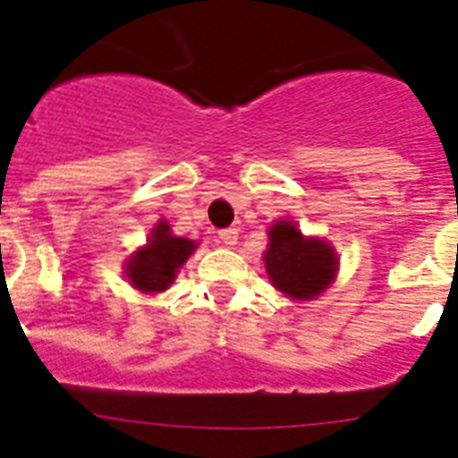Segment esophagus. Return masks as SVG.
Listing matches in <instances>:
<instances>
[{
	"instance_id": "esophagus-1",
	"label": "esophagus",
	"mask_w": 458,
	"mask_h": 458,
	"mask_svg": "<svg viewBox=\"0 0 458 458\" xmlns=\"http://www.w3.org/2000/svg\"><path fill=\"white\" fill-rule=\"evenodd\" d=\"M220 241L225 242V245H236L238 242V229H233V226H229V229H222L220 232Z\"/></svg>"
}]
</instances>
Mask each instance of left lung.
Returning <instances> with one entry per match:
<instances>
[{
  "instance_id": "1",
  "label": "left lung",
  "mask_w": 458,
  "mask_h": 458,
  "mask_svg": "<svg viewBox=\"0 0 458 458\" xmlns=\"http://www.w3.org/2000/svg\"><path fill=\"white\" fill-rule=\"evenodd\" d=\"M264 264L279 293L293 301H314L335 282L339 261L330 242L302 236L291 220H277L268 229Z\"/></svg>"
}]
</instances>
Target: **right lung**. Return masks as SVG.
I'll use <instances>...</instances> for the list:
<instances>
[{"mask_svg":"<svg viewBox=\"0 0 458 458\" xmlns=\"http://www.w3.org/2000/svg\"><path fill=\"white\" fill-rule=\"evenodd\" d=\"M197 242L183 236H174L167 220L153 226L147 245L131 254L125 261V277L141 293H160L172 286L181 266L194 254Z\"/></svg>","mask_w":458,"mask_h":458,"instance_id":"1","label":"right lung"}]
</instances>
